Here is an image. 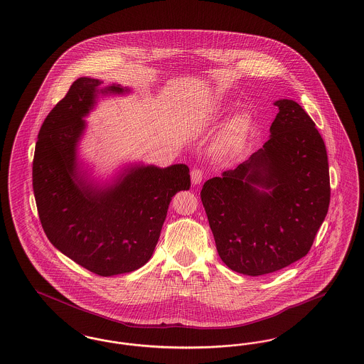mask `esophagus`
<instances>
[{"instance_id":"obj_1","label":"esophagus","mask_w":364,"mask_h":364,"mask_svg":"<svg viewBox=\"0 0 364 364\" xmlns=\"http://www.w3.org/2000/svg\"><path fill=\"white\" fill-rule=\"evenodd\" d=\"M203 180V172L200 169H192L191 172V181L193 186H198L200 184Z\"/></svg>"}]
</instances>
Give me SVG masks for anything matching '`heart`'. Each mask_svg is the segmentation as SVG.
I'll return each instance as SVG.
<instances>
[{
    "label": "heart",
    "mask_w": 364,
    "mask_h": 364,
    "mask_svg": "<svg viewBox=\"0 0 364 364\" xmlns=\"http://www.w3.org/2000/svg\"><path fill=\"white\" fill-rule=\"evenodd\" d=\"M247 131V117L244 115L232 117L219 134L218 147L220 153L228 156L237 153L245 141Z\"/></svg>",
    "instance_id": "b5f03b06"
}]
</instances>
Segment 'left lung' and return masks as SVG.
Instances as JSON below:
<instances>
[{
	"mask_svg": "<svg viewBox=\"0 0 364 364\" xmlns=\"http://www.w3.org/2000/svg\"><path fill=\"white\" fill-rule=\"evenodd\" d=\"M274 104L269 139L200 192L219 257L249 277L305 257L331 202L328 154L316 123L294 100Z\"/></svg>",
	"mask_w": 364,
	"mask_h": 364,
	"instance_id": "left-lung-1",
	"label": "left lung"
}]
</instances>
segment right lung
Returning <instances> with one entry per match:
<instances>
[{"label": "right lung", "instance_id": "obj_1", "mask_svg": "<svg viewBox=\"0 0 364 364\" xmlns=\"http://www.w3.org/2000/svg\"><path fill=\"white\" fill-rule=\"evenodd\" d=\"M102 84L89 77L75 80L47 115L35 147L32 186L50 242L87 271L114 277L150 260L169 203L178 191H188L191 178L186 164H131L104 184L89 177L77 156L84 117L99 95L130 92Z\"/></svg>", "mask_w": 364, "mask_h": 364}]
</instances>
